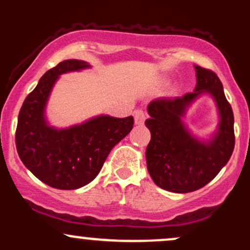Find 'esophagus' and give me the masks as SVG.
Wrapping results in <instances>:
<instances>
[{
  "label": "esophagus",
  "mask_w": 250,
  "mask_h": 250,
  "mask_svg": "<svg viewBox=\"0 0 250 250\" xmlns=\"http://www.w3.org/2000/svg\"><path fill=\"white\" fill-rule=\"evenodd\" d=\"M146 119H147V114H146V111H143L142 109L134 111L135 125H142V123L145 122Z\"/></svg>",
  "instance_id": "obj_1"
}]
</instances>
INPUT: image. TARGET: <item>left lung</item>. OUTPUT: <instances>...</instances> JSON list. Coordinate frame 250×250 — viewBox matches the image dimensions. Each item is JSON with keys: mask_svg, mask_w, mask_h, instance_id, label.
Instances as JSON below:
<instances>
[{"mask_svg": "<svg viewBox=\"0 0 250 250\" xmlns=\"http://www.w3.org/2000/svg\"><path fill=\"white\" fill-rule=\"evenodd\" d=\"M196 87L182 97H159L148 104L146 125L151 139L146 150L147 168L155 185L173 193H190L205 187L233 154L234 114L222 83L214 71L195 65ZM205 93L213 97L219 113L217 131L200 140L183 122L187 109Z\"/></svg>", "mask_w": 250, "mask_h": 250, "instance_id": "obj_1", "label": "left lung"}]
</instances>
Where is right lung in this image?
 <instances>
[{"mask_svg": "<svg viewBox=\"0 0 250 250\" xmlns=\"http://www.w3.org/2000/svg\"><path fill=\"white\" fill-rule=\"evenodd\" d=\"M90 68L80 60H65L40 79L19 114L16 149L23 165L43 183L70 190L91 182L115 146L133 129V116L99 115L81 125L55 128L45 119L48 99L60 75Z\"/></svg>", "mask_w": 250, "mask_h": 250, "instance_id": "add662e5", "label": "right lung"}]
</instances>
